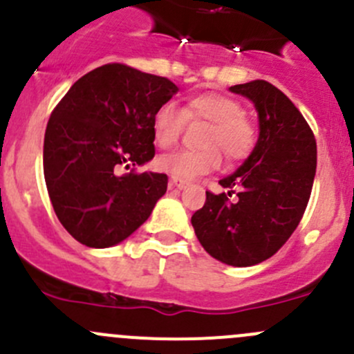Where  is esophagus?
<instances>
[{
    "mask_svg": "<svg viewBox=\"0 0 354 354\" xmlns=\"http://www.w3.org/2000/svg\"><path fill=\"white\" fill-rule=\"evenodd\" d=\"M188 185H190V181L181 180V178H176V176H171V187L178 188V190H185Z\"/></svg>",
    "mask_w": 354,
    "mask_h": 354,
    "instance_id": "34e87169",
    "label": "esophagus"
}]
</instances>
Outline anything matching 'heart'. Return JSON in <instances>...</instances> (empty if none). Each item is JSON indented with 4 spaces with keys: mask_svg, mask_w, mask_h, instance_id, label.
<instances>
[{
    "mask_svg": "<svg viewBox=\"0 0 354 354\" xmlns=\"http://www.w3.org/2000/svg\"><path fill=\"white\" fill-rule=\"evenodd\" d=\"M185 118L188 121H209L203 145L200 151H178L157 159V167L171 176L194 180L200 174L217 169L221 152L230 160L245 159L255 145L257 131L246 114L241 113L240 102L227 95L205 92L188 99L183 113L173 102L159 106L152 118V135L157 147L169 149L178 144L183 133Z\"/></svg>",
    "mask_w": 354,
    "mask_h": 354,
    "instance_id": "b5f03b06",
    "label": "heart"
}]
</instances>
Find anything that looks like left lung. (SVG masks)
I'll return each instance as SVG.
<instances>
[{"instance_id":"obj_1","label":"left lung","mask_w":354,"mask_h":354,"mask_svg":"<svg viewBox=\"0 0 354 354\" xmlns=\"http://www.w3.org/2000/svg\"><path fill=\"white\" fill-rule=\"evenodd\" d=\"M230 91L255 106L259 140L245 162L219 181L227 194L205 192L192 226L210 257L250 267L270 259L298 227L312 194L317 144L303 114L272 84L253 80ZM233 193L237 197L230 201Z\"/></svg>"}]
</instances>
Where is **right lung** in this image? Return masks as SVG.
<instances>
[{"instance_id": "obj_1", "label": "right lung", "mask_w": 354, "mask_h": 354, "mask_svg": "<svg viewBox=\"0 0 354 354\" xmlns=\"http://www.w3.org/2000/svg\"><path fill=\"white\" fill-rule=\"evenodd\" d=\"M176 92L167 78L109 63L78 78L51 113L46 187L59 223L82 245L121 243L166 194V174L120 171L154 157L152 118Z\"/></svg>"}]
</instances>
